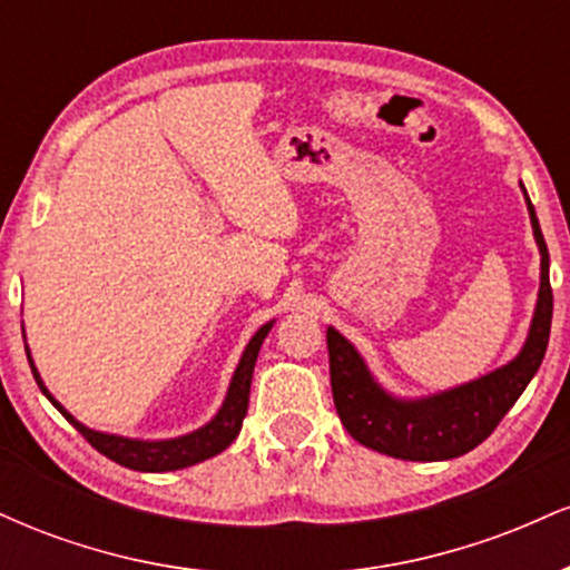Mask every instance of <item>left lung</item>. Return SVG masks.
<instances>
[{
	"label": "left lung",
	"instance_id": "obj_1",
	"mask_svg": "<svg viewBox=\"0 0 570 570\" xmlns=\"http://www.w3.org/2000/svg\"><path fill=\"white\" fill-rule=\"evenodd\" d=\"M525 193V189H522ZM528 198V193H525ZM535 244L541 252V289L525 348L507 367L444 394L399 402L372 381L362 356L340 332L326 330L330 348L332 396L343 426L364 448L402 461H448L458 458L493 434L501 417L512 410L531 383L547 353L552 326V286H549V252L528 198Z\"/></svg>",
	"mask_w": 570,
	"mask_h": 570
}]
</instances>
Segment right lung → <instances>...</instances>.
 <instances>
[{
    "label": "right lung",
    "mask_w": 570,
    "mask_h": 570,
    "mask_svg": "<svg viewBox=\"0 0 570 570\" xmlns=\"http://www.w3.org/2000/svg\"><path fill=\"white\" fill-rule=\"evenodd\" d=\"M273 324L259 326L257 335L248 340L244 356H240L238 370H235L230 391H227L225 404L217 412L208 426H203L193 434L179 436V440H166V442H139V440H126V436H115V434H101V431H90L85 429L80 421L69 415L61 404L56 402L53 396L48 394L42 381H39L35 364H31V372H35V381L42 394L56 404L58 412L75 426L80 434L88 440L101 455H107L109 461L120 463V466L134 469V472H174V469H185L193 466V463L206 461V458L222 453V450L230 444L235 436H238L240 426H244V417L248 410V389H252V375H254V364H257V353L263 348V340L267 337Z\"/></svg>",
    "instance_id": "add662e5"
}]
</instances>
